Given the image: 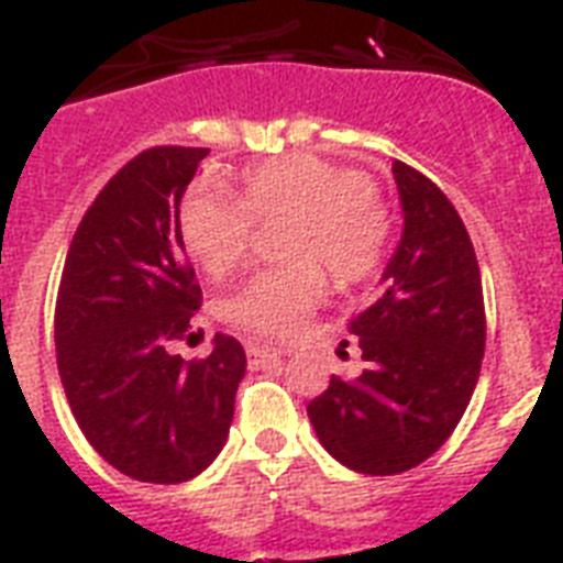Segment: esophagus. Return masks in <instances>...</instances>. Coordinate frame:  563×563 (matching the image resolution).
Masks as SVG:
<instances>
[{
    "label": "esophagus",
    "instance_id": "esophagus-1",
    "mask_svg": "<svg viewBox=\"0 0 563 563\" xmlns=\"http://www.w3.org/2000/svg\"><path fill=\"white\" fill-rule=\"evenodd\" d=\"M245 353H249V361L254 364V367H260V364H268V361H277L280 358V350H274V346H266V344H245Z\"/></svg>",
    "mask_w": 563,
    "mask_h": 563
}]
</instances>
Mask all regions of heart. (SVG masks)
Returning a JSON list of instances; mask_svg holds the SVG:
<instances>
[{
    "label": "heart",
    "mask_w": 563,
    "mask_h": 563,
    "mask_svg": "<svg viewBox=\"0 0 563 563\" xmlns=\"http://www.w3.org/2000/svg\"><path fill=\"white\" fill-rule=\"evenodd\" d=\"M277 228L283 263L251 277L225 297L222 318L240 332L268 341L295 338L335 283L353 286L382 266L390 217L367 176L321 155H283L242 173L240 199L219 187L194 185L178 208V231L190 257L225 277L245 263L257 225Z\"/></svg>",
    "instance_id": "b5f03b06"
}]
</instances>
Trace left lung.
<instances>
[{
  "label": "left lung",
  "mask_w": 563,
  "mask_h": 563,
  "mask_svg": "<svg viewBox=\"0 0 563 563\" xmlns=\"http://www.w3.org/2000/svg\"><path fill=\"white\" fill-rule=\"evenodd\" d=\"M405 231L385 286L350 321L367 369L332 376L309 401L314 433L338 463L387 477L416 468L463 419L486 350V306L472 236L440 187L393 162Z\"/></svg>",
  "instance_id": "8db88e82"
}]
</instances>
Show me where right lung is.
<instances>
[{
    "instance_id": "add662e5",
    "label": "right lung",
    "mask_w": 563,
    "mask_h": 563,
    "mask_svg": "<svg viewBox=\"0 0 563 563\" xmlns=\"http://www.w3.org/2000/svg\"><path fill=\"white\" fill-rule=\"evenodd\" d=\"M208 147H150L126 162L80 219L54 309L57 369L91 448L141 483H185L228 440L245 350L217 332L185 361L202 289L187 263L178 202Z\"/></svg>"
}]
</instances>
